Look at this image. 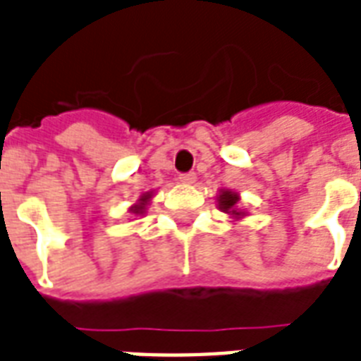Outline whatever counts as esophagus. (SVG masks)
<instances>
[{"label": "esophagus", "instance_id": "esophagus-1", "mask_svg": "<svg viewBox=\"0 0 361 361\" xmlns=\"http://www.w3.org/2000/svg\"><path fill=\"white\" fill-rule=\"evenodd\" d=\"M195 178H197V175H195L194 171L180 173V175H178V180H180V183H183V184H192V183H195Z\"/></svg>", "mask_w": 361, "mask_h": 361}]
</instances>
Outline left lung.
I'll use <instances>...</instances> for the list:
<instances>
[{"label": "left lung", "instance_id": "1", "mask_svg": "<svg viewBox=\"0 0 361 361\" xmlns=\"http://www.w3.org/2000/svg\"><path fill=\"white\" fill-rule=\"evenodd\" d=\"M235 203H237V195L235 194H231V192H222V195H220V205H222V209H224L226 212L241 214V212L233 211Z\"/></svg>", "mask_w": 361, "mask_h": 361}]
</instances>
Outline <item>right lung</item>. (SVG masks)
<instances>
[{
	"mask_svg": "<svg viewBox=\"0 0 361 361\" xmlns=\"http://www.w3.org/2000/svg\"><path fill=\"white\" fill-rule=\"evenodd\" d=\"M147 200H149V195H142V197H141L142 203H141V205H137L135 209H133V212H137V214H139V212L142 211V205H145V201H147Z\"/></svg>",
	"mask_w": 361,
	"mask_h": 361,
	"instance_id": "add662e5",
	"label": "right lung"
}]
</instances>
